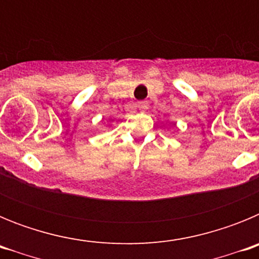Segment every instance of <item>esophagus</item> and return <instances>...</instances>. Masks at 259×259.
<instances>
[{"instance_id":"34e87169","label":"esophagus","mask_w":259,"mask_h":259,"mask_svg":"<svg viewBox=\"0 0 259 259\" xmlns=\"http://www.w3.org/2000/svg\"><path fill=\"white\" fill-rule=\"evenodd\" d=\"M136 105L137 107H140V109H145V107H148V102L146 101H137Z\"/></svg>"}]
</instances>
